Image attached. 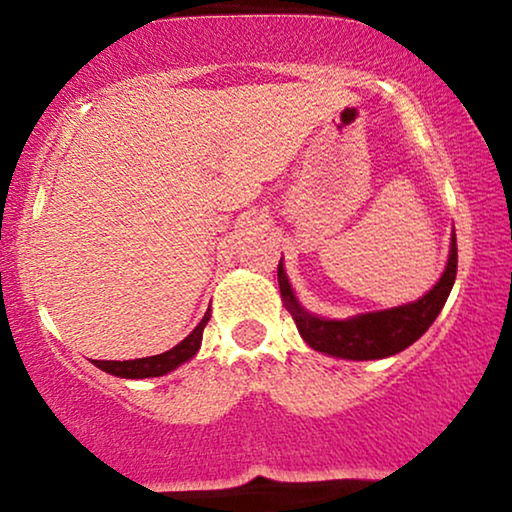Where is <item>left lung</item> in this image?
<instances>
[{
	"mask_svg": "<svg viewBox=\"0 0 512 512\" xmlns=\"http://www.w3.org/2000/svg\"><path fill=\"white\" fill-rule=\"evenodd\" d=\"M456 265H459V251H456L454 235L451 237L447 270L426 296L418 298L416 303L400 305V308L367 313L341 322L320 320V317L305 313L296 303L294 291H291L287 275H284L282 261L277 265V282H280L287 308L294 315L296 327L310 348L334 357H345V360H381V357H390L409 348L411 343L426 334L435 317L440 315L442 305L447 303L451 287H454Z\"/></svg>",
	"mask_w": 512,
	"mask_h": 512,
	"instance_id": "8db88e82",
	"label": "left lung"
}]
</instances>
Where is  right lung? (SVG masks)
<instances>
[{
	"label": "right lung",
	"instance_id": "right-lung-1",
	"mask_svg": "<svg viewBox=\"0 0 512 512\" xmlns=\"http://www.w3.org/2000/svg\"><path fill=\"white\" fill-rule=\"evenodd\" d=\"M209 322V313L204 315V320L192 329V334L188 338H183L176 348L167 350L162 355H152V357H141V360H126V362H115V360H94L98 369L108 371L112 376L119 378H150V376H164L169 374L171 369H176L178 364L188 362L192 355L197 353L199 343H202V331Z\"/></svg>",
	"mask_w": 512,
	"mask_h": 512
}]
</instances>
